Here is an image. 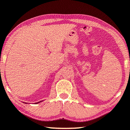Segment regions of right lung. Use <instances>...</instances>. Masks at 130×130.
<instances>
[{
	"label": "right lung",
	"mask_w": 130,
	"mask_h": 130,
	"mask_svg": "<svg viewBox=\"0 0 130 130\" xmlns=\"http://www.w3.org/2000/svg\"><path fill=\"white\" fill-rule=\"evenodd\" d=\"M39 102H38V103H36V104H37V103H39Z\"/></svg>",
	"instance_id": "obj_1"
}]
</instances>
